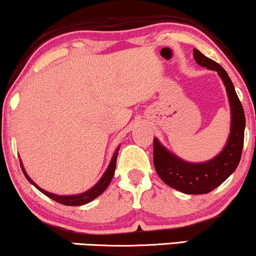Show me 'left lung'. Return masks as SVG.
<instances>
[{
    "label": "left lung",
    "instance_id": "8db88e82",
    "mask_svg": "<svg viewBox=\"0 0 256 256\" xmlns=\"http://www.w3.org/2000/svg\"><path fill=\"white\" fill-rule=\"evenodd\" d=\"M195 61L206 68L216 70L226 86L231 106V134L224 150L211 160L192 164L181 160L154 138V164L158 176L170 187L184 194H206L217 188L231 176L242 158L245 135V113L233 83L224 68L201 52L192 50Z\"/></svg>",
    "mask_w": 256,
    "mask_h": 256
}]
</instances>
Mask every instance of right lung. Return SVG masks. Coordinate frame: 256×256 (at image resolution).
Segmentation results:
<instances>
[{"label":"right lung","mask_w":256,"mask_h":256,"mask_svg":"<svg viewBox=\"0 0 256 256\" xmlns=\"http://www.w3.org/2000/svg\"><path fill=\"white\" fill-rule=\"evenodd\" d=\"M118 151H119V148L116 150V152H114L113 157H112V160H110L108 168H107L106 172L104 173V176L100 180L98 181V184H96L94 187H92L91 190H88V192H83V194H80V195H72V196H58V195H55V194H52V192H48L46 190H42V188L36 186V184L33 182V181L30 179L28 176L26 174V172L24 171V168L20 165L22 168V171H23L24 176L26 179L31 182L33 186L38 188V190L42 192V194H45L48 198L54 200L55 202L58 203H61V204L64 206H82L85 204V203H88L91 202L92 200H94L97 196H99L102 194V192L106 190L107 186H108L110 180H112V178L114 176V171H116V158H118Z\"/></svg>","instance_id":"add662e5"}]
</instances>
